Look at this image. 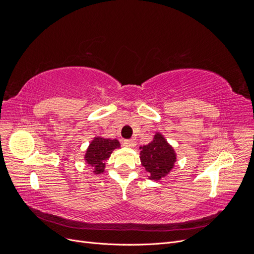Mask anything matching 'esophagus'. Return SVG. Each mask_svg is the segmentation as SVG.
<instances>
[{"mask_svg":"<svg viewBox=\"0 0 254 254\" xmlns=\"http://www.w3.org/2000/svg\"><path fill=\"white\" fill-rule=\"evenodd\" d=\"M123 145L126 146V147H129V148H133V147H135L136 142L134 140H126L123 142Z\"/></svg>","mask_w":254,"mask_h":254,"instance_id":"esophagus-1","label":"esophagus"}]
</instances>
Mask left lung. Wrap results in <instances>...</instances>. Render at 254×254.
<instances>
[{"label":"left lung","mask_w":254,"mask_h":254,"mask_svg":"<svg viewBox=\"0 0 254 254\" xmlns=\"http://www.w3.org/2000/svg\"><path fill=\"white\" fill-rule=\"evenodd\" d=\"M140 149L141 163L150 180H161L174 168L177 161L176 151L160 132L155 134L150 143L141 146Z\"/></svg>","instance_id":"1"}]
</instances>
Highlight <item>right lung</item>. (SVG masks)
Wrapping results in <instances>:
<instances>
[{"label": "right lung", "mask_w": 254, "mask_h": 254, "mask_svg": "<svg viewBox=\"0 0 254 254\" xmlns=\"http://www.w3.org/2000/svg\"><path fill=\"white\" fill-rule=\"evenodd\" d=\"M121 144L117 139L112 140L103 136H95L88 146L86 155H84V161L93 168L94 174H103L106 161L110 158L112 151L119 148Z\"/></svg>", "instance_id": "add662e5"}]
</instances>
